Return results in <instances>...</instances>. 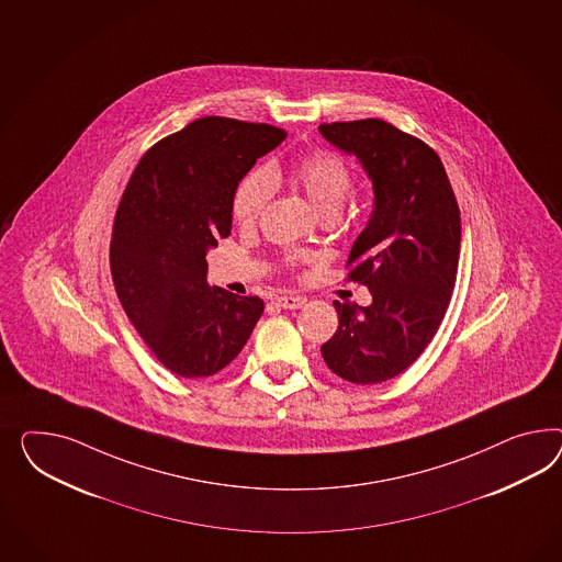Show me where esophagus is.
I'll return each mask as SVG.
<instances>
[{
    "label": "esophagus",
    "instance_id": "34e87169",
    "mask_svg": "<svg viewBox=\"0 0 562 562\" xmlns=\"http://www.w3.org/2000/svg\"><path fill=\"white\" fill-rule=\"evenodd\" d=\"M276 304L282 306V308H289V311H296V308H303L306 299H303V296H278Z\"/></svg>",
    "mask_w": 562,
    "mask_h": 562
}]
</instances>
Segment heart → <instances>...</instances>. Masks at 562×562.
Returning <instances> with one entry per match:
<instances>
[{"mask_svg": "<svg viewBox=\"0 0 562 562\" xmlns=\"http://www.w3.org/2000/svg\"><path fill=\"white\" fill-rule=\"evenodd\" d=\"M290 180L303 190L317 213H337L351 190V169L337 153H308L292 166ZM272 194V173L263 167L249 171L233 196L235 221L239 225H254Z\"/></svg>", "mask_w": 562, "mask_h": 562, "instance_id": "b5f03b06", "label": "heart"}]
</instances>
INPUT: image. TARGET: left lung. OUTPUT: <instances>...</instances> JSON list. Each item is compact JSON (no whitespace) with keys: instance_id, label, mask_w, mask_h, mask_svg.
Returning <instances> with one entry per match:
<instances>
[{"instance_id":"1","label":"left lung","mask_w":562,"mask_h":562,"mask_svg":"<svg viewBox=\"0 0 562 562\" xmlns=\"http://www.w3.org/2000/svg\"><path fill=\"white\" fill-rule=\"evenodd\" d=\"M353 155L374 190V209L351 245L349 278L368 306L334 301L339 327L321 346L325 364L356 384L395 379L438 331L454 289L460 211L438 153L379 119L321 124Z\"/></svg>"}]
</instances>
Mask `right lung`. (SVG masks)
I'll return each mask as SVG.
<instances>
[{
  "instance_id": "obj_1",
  "label": "right lung",
  "mask_w": 562,
  "mask_h": 562,
  "mask_svg": "<svg viewBox=\"0 0 562 562\" xmlns=\"http://www.w3.org/2000/svg\"><path fill=\"white\" fill-rule=\"evenodd\" d=\"M286 133L206 116L143 155L122 194L110 268L122 308L161 364L183 379L213 376L247 344L258 296L206 282V254L231 235L235 190Z\"/></svg>"
}]
</instances>
